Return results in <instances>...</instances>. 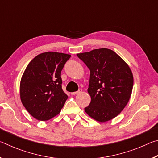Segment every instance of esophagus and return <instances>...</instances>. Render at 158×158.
<instances>
[{
    "label": "esophagus",
    "mask_w": 158,
    "mask_h": 158,
    "mask_svg": "<svg viewBox=\"0 0 158 158\" xmlns=\"http://www.w3.org/2000/svg\"><path fill=\"white\" fill-rule=\"evenodd\" d=\"M81 92H82V90H81V89H79V90H78V91L71 93V95H77V94H79V93H81Z\"/></svg>",
    "instance_id": "esophagus-1"
}]
</instances>
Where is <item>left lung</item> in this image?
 Wrapping results in <instances>:
<instances>
[{
	"mask_svg": "<svg viewBox=\"0 0 158 158\" xmlns=\"http://www.w3.org/2000/svg\"><path fill=\"white\" fill-rule=\"evenodd\" d=\"M77 55L90 72L88 93L91 100L84 108L85 113L99 122L110 121L125 107L132 94L134 80L130 67L106 48Z\"/></svg>",
	"mask_w": 158,
	"mask_h": 158,
	"instance_id": "obj_1",
	"label": "left lung"
}]
</instances>
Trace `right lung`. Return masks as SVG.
Instances as JSON below:
<instances>
[{
  "label": "right lung",
  "mask_w": 158,
  "mask_h": 158,
  "mask_svg": "<svg viewBox=\"0 0 158 158\" xmlns=\"http://www.w3.org/2000/svg\"><path fill=\"white\" fill-rule=\"evenodd\" d=\"M70 55L48 52L37 55L26 67L20 82L21 102L32 116L48 121L63 107L68 95L62 89L60 77Z\"/></svg>",
  "instance_id": "add662e5"
}]
</instances>
